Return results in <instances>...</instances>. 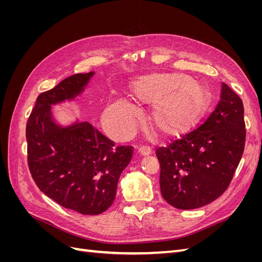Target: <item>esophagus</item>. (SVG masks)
Here are the masks:
<instances>
[{
  "instance_id": "34e87169",
  "label": "esophagus",
  "mask_w": 262,
  "mask_h": 262,
  "mask_svg": "<svg viewBox=\"0 0 262 262\" xmlns=\"http://www.w3.org/2000/svg\"><path fill=\"white\" fill-rule=\"evenodd\" d=\"M139 154L141 155V156H148V155H150L152 154V150H150L149 148H147V147H141L140 149H139Z\"/></svg>"
}]
</instances>
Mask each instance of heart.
Listing matches in <instances>:
<instances>
[{
    "label": "heart",
    "instance_id": "1",
    "mask_svg": "<svg viewBox=\"0 0 262 262\" xmlns=\"http://www.w3.org/2000/svg\"><path fill=\"white\" fill-rule=\"evenodd\" d=\"M131 93L141 104L153 105L150 122L165 138L187 134L200 123L211 106V94L189 75L149 73L132 82ZM139 110L131 101L118 98L104 115L107 132L118 140L131 136Z\"/></svg>",
    "mask_w": 262,
    "mask_h": 262
}]
</instances>
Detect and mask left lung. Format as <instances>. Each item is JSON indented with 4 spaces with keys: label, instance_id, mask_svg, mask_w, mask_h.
<instances>
[{
    "label": "left lung",
    "instance_id": "8db88e82",
    "mask_svg": "<svg viewBox=\"0 0 262 262\" xmlns=\"http://www.w3.org/2000/svg\"><path fill=\"white\" fill-rule=\"evenodd\" d=\"M242 99L222 83L221 100L196 130L157 149L165 201L180 210L204 207L224 193L244 153Z\"/></svg>",
    "mask_w": 262,
    "mask_h": 262
}]
</instances>
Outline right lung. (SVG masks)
Listing matches in <instances>:
<instances>
[{
  "mask_svg": "<svg viewBox=\"0 0 262 262\" xmlns=\"http://www.w3.org/2000/svg\"><path fill=\"white\" fill-rule=\"evenodd\" d=\"M94 71L74 74L38 96L27 126L28 166L37 187L63 208L98 215L115 201L121 172L132 147H115L113 141L90 122L62 124L54 108L81 97Z\"/></svg>",
  "mask_w": 262,
  "mask_h": 262,
  "instance_id": "obj_1",
  "label": "right lung"
}]
</instances>
